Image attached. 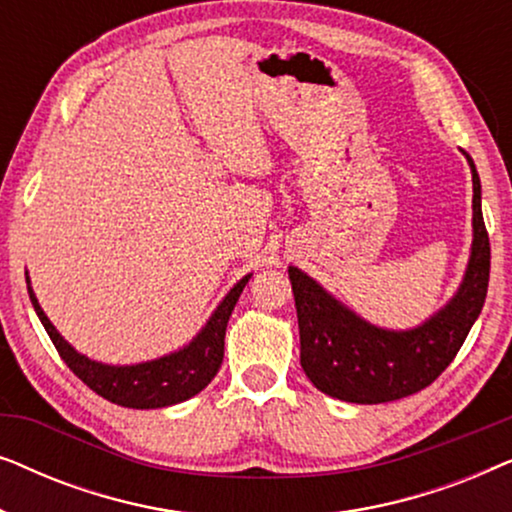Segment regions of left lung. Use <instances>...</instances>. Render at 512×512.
I'll list each match as a JSON object with an SVG mask.
<instances>
[{
    "mask_svg": "<svg viewBox=\"0 0 512 512\" xmlns=\"http://www.w3.org/2000/svg\"><path fill=\"white\" fill-rule=\"evenodd\" d=\"M471 256L454 296L415 328L370 324L317 279L289 265L300 328V366L324 394L375 405L417 394L450 366L480 317L489 284V237L482 221V186L473 158Z\"/></svg>",
    "mask_w": 512,
    "mask_h": 512,
    "instance_id": "8db88e82",
    "label": "left lung"
}]
</instances>
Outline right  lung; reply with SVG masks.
<instances>
[{"label":"right lung","mask_w":512,"mask_h":512,"mask_svg":"<svg viewBox=\"0 0 512 512\" xmlns=\"http://www.w3.org/2000/svg\"><path fill=\"white\" fill-rule=\"evenodd\" d=\"M251 279L244 275L233 289H230L207 324L200 328L198 335L177 352H170L158 359L130 363V366H111V363L93 361L86 354L76 352L69 342L58 333V328L51 324L46 312L41 310L37 296H34L30 275L25 272L27 293L34 305V312L41 324H44L48 338L53 340L55 349L67 363L69 370L79 377L83 384H88L95 394H100L107 401L123 405V408L135 410H153L167 408V405H177L181 401L200 394L214 375L219 373L223 361V338H226V326L230 314L235 310L237 298L247 282Z\"/></svg>","instance_id":"right-lung-1"}]
</instances>
